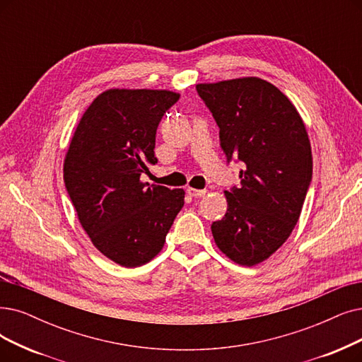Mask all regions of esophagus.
<instances>
[{
  "instance_id": "esophagus-1",
  "label": "esophagus",
  "mask_w": 362,
  "mask_h": 362,
  "mask_svg": "<svg viewBox=\"0 0 362 362\" xmlns=\"http://www.w3.org/2000/svg\"><path fill=\"white\" fill-rule=\"evenodd\" d=\"M187 193H189L192 197H204L206 194V190H197V189H187Z\"/></svg>"
}]
</instances>
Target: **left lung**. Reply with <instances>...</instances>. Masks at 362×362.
<instances>
[{"label":"left lung","mask_w":362,"mask_h":362,"mask_svg":"<svg viewBox=\"0 0 362 362\" xmlns=\"http://www.w3.org/2000/svg\"><path fill=\"white\" fill-rule=\"evenodd\" d=\"M220 127L227 162H240V185L226 193L227 212L211 228L218 247L242 266L264 262L290 238L312 182V150L296 107L257 78L197 84Z\"/></svg>","instance_id":"8db88e82"}]
</instances>
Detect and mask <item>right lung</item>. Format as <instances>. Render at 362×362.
<instances>
[{"label": "right lung", "mask_w": 362, "mask_h": 362, "mask_svg": "<svg viewBox=\"0 0 362 362\" xmlns=\"http://www.w3.org/2000/svg\"><path fill=\"white\" fill-rule=\"evenodd\" d=\"M169 90L111 89L86 110L72 136L64 181L95 247L124 267L146 264L165 245L184 190L141 182L157 163L156 132L178 103Z\"/></svg>", "instance_id": "1"}]
</instances>
